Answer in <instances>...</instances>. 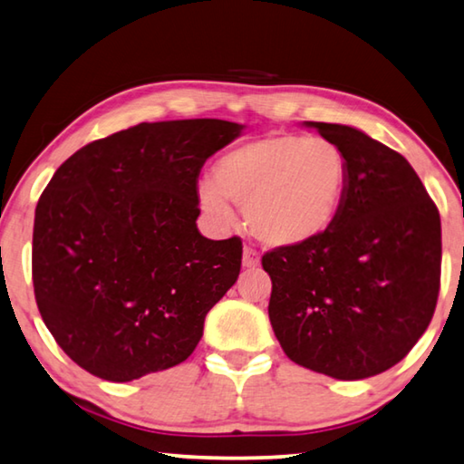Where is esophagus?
I'll return each instance as SVG.
<instances>
[{
  "instance_id": "34e87169",
  "label": "esophagus",
  "mask_w": 464,
  "mask_h": 464,
  "mask_svg": "<svg viewBox=\"0 0 464 464\" xmlns=\"http://www.w3.org/2000/svg\"><path fill=\"white\" fill-rule=\"evenodd\" d=\"M242 265H245L246 269H256V266L261 265V255H258L255 248L245 246V255H242Z\"/></svg>"
}]
</instances>
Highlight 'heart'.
Listing matches in <instances>:
<instances>
[{
	"instance_id": "obj_1",
	"label": "heart",
	"mask_w": 464,
	"mask_h": 464,
	"mask_svg": "<svg viewBox=\"0 0 464 464\" xmlns=\"http://www.w3.org/2000/svg\"><path fill=\"white\" fill-rule=\"evenodd\" d=\"M348 187V162L328 138L269 134L226 152L214 181L199 185V203L218 224L245 203L250 232L271 246H302L334 224Z\"/></svg>"
}]
</instances>
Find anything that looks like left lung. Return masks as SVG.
Listing matches in <instances>:
<instances>
[{"mask_svg": "<svg viewBox=\"0 0 464 464\" xmlns=\"http://www.w3.org/2000/svg\"><path fill=\"white\" fill-rule=\"evenodd\" d=\"M348 162L343 208L326 232L263 256L279 344L305 369L356 381L408 354L440 291V214L400 152L343 124L305 121Z\"/></svg>", "mask_w": 464, "mask_h": 464, "instance_id": "1", "label": "left lung"}]
</instances>
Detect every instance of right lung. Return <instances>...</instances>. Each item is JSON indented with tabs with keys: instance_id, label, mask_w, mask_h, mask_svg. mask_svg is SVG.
<instances>
[{
	"instance_id": "right-lung-1",
	"label": "right lung",
	"mask_w": 464,
	"mask_h": 464,
	"mask_svg": "<svg viewBox=\"0 0 464 464\" xmlns=\"http://www.w3.org/2000/svg\"><path fill=\"white\" fill-rule=\"evenodd\" d=\"M240 130L144 121L56 169L36 206L32 283L46 328L81 369L126 383L195 351L242 263L238 237L199 234L198 177Z\"/></svg>"
}]
</instances>
